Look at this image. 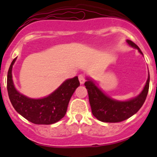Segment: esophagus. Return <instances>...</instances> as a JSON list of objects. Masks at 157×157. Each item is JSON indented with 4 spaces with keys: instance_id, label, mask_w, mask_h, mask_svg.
<instances>
[{
    "instance_id": "1",
    "label": "esophagus",
    "mask_w": 157,
    "mask_h": 157,
    "mask_svg": "<svg viewBox=\"0 0 157 157\" xmlns=\"http://www.w3.org/2000/svg\"><path fill=\"white\" fill-rule=\"evenodd\" d=\"M78 80H79L81 84H84V82H86V78L85 75H78Z\"/></svg>"
}]
</instances>
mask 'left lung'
<instances>
[{"mask_svg": "<svg viewBox=\"0 0 157 157\" xmlns=\"http://www.w3.org/2000/svg\"><path fill=\"white\" fill-rule=\"evenodd\" d=\"M127 42L142 54L139 47L135 43L130 40H127ZM85 86L88 91L89 101L93 115L101 122L119 123L127 120L135 114L143 105L149 92V74L142 92L137 98L128 101H117L111 99L90 80L86 82Z\"/></svg>", "mask_w": 157, "mask_h": 157, "instance_id": "left-lung-1", "label": "left lung"}]
</instances>
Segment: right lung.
I'll use <instances>...</instances> for the list:
<instances>
[{"label": "right lung", "mask_w": 157, "mask_h": 157, "mask_svg": "<svg viewBox=\"0 0 157 157\" xmlns=\"http://www.w3.org/2000/svg\"><path fill=\"white\" fill-rule=\"evenodd\" d=\"M16 58L12 60L8 71L7 90L12 106L18 113L34 124L49 125L65 116L72 94L80 83L78 77L67 79L56 91L42 99H30L19 94L14 86L12 68Z\"/></svg>", "instance_id": "add662e5"}]
</instances>
